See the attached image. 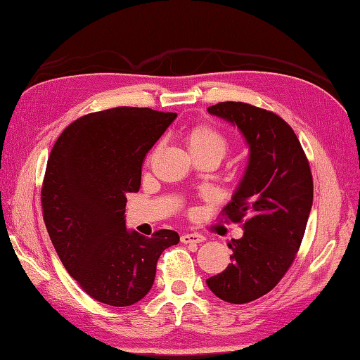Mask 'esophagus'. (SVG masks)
<instances>
[{"label": "esophagus", "instance_id": "34e87169", "mask_svg": "<svg viewBox=\"0 0 360 360\" xmlns=\"http://www.w3.org/2000/svg\"><path fill=\"white\" fill-rule=\"evenodd\" d=\"M205 240V236L200 233H183L181 235V243L185 244H193V243H202Z\"/></svg>", "mask_w": 360, "mask_h": 360}]
</instances>
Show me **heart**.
Returning a JSON list of instances; mask_svg holds the SVG:
<instances>
[{
	"mask_svg": "<svg viewBox=\"0 0 360 360\" xmlns=\"http://www.w3.org/2000/svg\"><path fill=\"white\" fill-rule=\"evenodd\" d=\"M188 150L194 155H214L222 158L229 150V141L224 134L210 125H195L185 133Z\"/></svg>",
	"mask_w": 360,
	"mask_h": 360,
	"instance_id": "obj_1",
	"label": "heart"
}]
</instances>
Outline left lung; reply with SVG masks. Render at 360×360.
Returning <instances> with one entry per match:
<instances>
[{
	"mask_svg": "<svg viewBox=\"0 0 360 360\" xmlns=\"http://www.w3.org/2000/svg\"><path fill=\"white\" fill-rule=\"evenodd\" d=\"M238 127L249 161L238 188L222 213L243 222L232 240L229 266L207 279L208 288L230 304L255 301L273 290L293 263L314 202V180L301 142L277 114L241 101L207 110Z\"/></svg>",
	"mask_w": 360,
	"mask_h": 360,
	"instance_id": "left-lung-1",
	"label": "left lung"
}]
</instances>
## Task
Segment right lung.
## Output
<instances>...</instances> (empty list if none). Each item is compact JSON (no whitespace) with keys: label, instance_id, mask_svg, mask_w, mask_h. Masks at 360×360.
I'll list each match as a JSON object with an SVG mask.
<instances>
[{"label":"right lung","instance_id":"right-lung-1","mask_svg":"<svg viewBox=\"0 0 360 360\" xmlns=\"http://www.w3.org/2000/svg\"><path fill=\"white\" fill-rule=\"evenodd\" d=\"M177 117L150 108L91 112L65 128L51 148L42 186L44 221L69 274L87 295L114 307L150 291L174 230L150 238L127 230V194L138 193L146 153Z\"/></svg>","mask_w":360,"mask_h":360}]
</instances>
